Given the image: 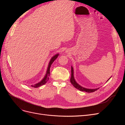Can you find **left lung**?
<instances>
[{
  "instance_id": "obj_1",
  "label": "left lung",
  "mask_w": 125,
  "mask_h": 125,
  "mask_svg": "<svg viewBox=\"0 0 125 125\" xmlns=\"http://www.w3.org/2000/svg\"><path fill=\"white\" fill-rule=\"evenodd\" d=\"M71 78H70V82L71 83V84L73 85V86L75 88L77 89L78 90H79L80 91H83V92H88V93L93 92L94 91H96L97 89H99V88H97V89H91L85 88H83V87L81 86V85H79L75 80L74 78V75H73V67L72 66H71ZM110 78H109V79H110ZM109 79H108V80H109Z\"/></svg>"
}]
</instances>
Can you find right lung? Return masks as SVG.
<instances>
[{
    "label": "right lung",
    "mask_w": 125,
    "mask_h": 125,
    "mask_svg": "<svg viewBox=\"0 0 125 125\" xmlns=\"http://www.w3.org/2000/svg\"><path fill=\"white\" fill-rule=\"evenodd\" d=\"M58 55H59V54H56V55H55V56L52 57L51 58L50 62H49V64H48V66L47 69V71H46V74H45V77H44V78L42 79V80L40 82L37 83H36L34 85H32L31 86L34 87V88H38V87H39L41 85L45 84L48 81L49 77H50V68H51V65H52V62H54V60L57 58V57L58 56Z\"/></svg>",
    "instance_id": "add662e5"
}]
</instances>
